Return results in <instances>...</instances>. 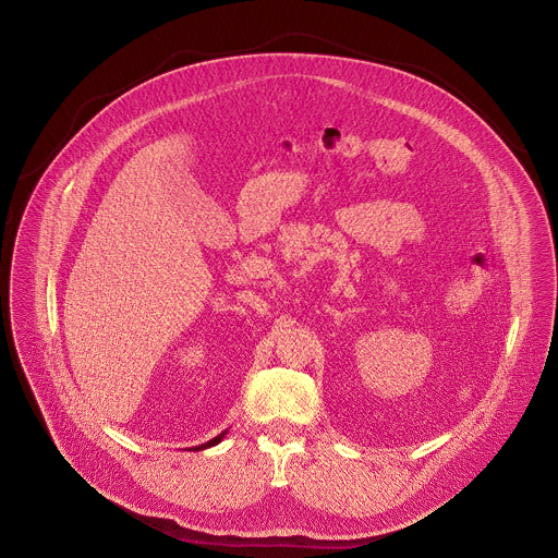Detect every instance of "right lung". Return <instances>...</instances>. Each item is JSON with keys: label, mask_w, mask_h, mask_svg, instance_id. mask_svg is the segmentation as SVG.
<instances>
[{"label": "right lung", "mask_w": 558, "mask_h": 558, "mask_svg": "<svg viewBox=\"0 0 558 558\" xmlns=\"http://www.w3.org/2000/svg\"><path fill=\"white\" fill-rule=\"evenodd\" d=\"M229 430H225V433H219L217 437H213V439H208L206 444H199V447H195V451H202V449H208V447H215V444H219L221 441V437H225Z\"/></svg>", "instance_id": "obj_1"}]
</instances>
